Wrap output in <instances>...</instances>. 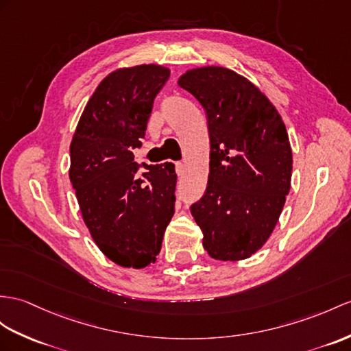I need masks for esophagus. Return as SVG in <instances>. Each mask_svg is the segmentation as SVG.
Here are the masks:
<instances>
[{
  "mask_svg": "<svg viewBox=\"0 0 351 351\" xmlns=\"http://www.w3.org/2000/svg\"><path fill=\"white\" fill-rule=\"evenodd\" d=\"M176 173H177V176L184 174V165L182 164V162H177V164H176Z\"/></svg>",
  "mask_w": 351,
  "mask_h": 351,
  "instance_id": "obj_1",
  "label": "esophagus"
}]
</instances>
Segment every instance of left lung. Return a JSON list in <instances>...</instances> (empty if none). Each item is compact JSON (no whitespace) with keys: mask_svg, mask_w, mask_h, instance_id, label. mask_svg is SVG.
<instances>
[{"mask_svg":"<svg viewBox=\"0 0 351 351\" xmlns=\"http://www.w3.org/2000/svg\"><path fill=\"white\" fill-rule=\"evenodd\" d=\"M207 113L210 173L191 213L202 245L217 261L250 258L274 230L292 178V149L272 102L223 66H201L178 79Z\"/></svg>","mask_w":351,"mask_h":351,"instance_id":"1","label":"left lung"}]
</instances>
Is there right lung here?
Segmentation results:
<instances>
[{
  "label": "right lung",
  "instance_id": "right-lung-1",
  "mask_svg": "<svg viewBox=\"0 0 351 351\" xmlns=\"http://www.w3.org/2000/svg\"><path fill=\"white\" fill-rule=\"evenodd\" d=\"M168 77V68L155 64L110 73L84 107L70 146V180L84 223L99 250L125 268L156 261L174 215V164L138 165L132 153Z\"/></svg>",
  "mask_w": 351,
  "mask_h": 351
}]
</instances>
